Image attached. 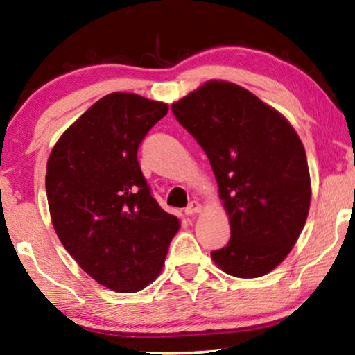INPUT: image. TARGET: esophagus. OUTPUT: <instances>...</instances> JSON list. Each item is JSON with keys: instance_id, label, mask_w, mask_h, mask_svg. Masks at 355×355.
<instances>
[{"instance_id": "esophagus-1", "label": "esophagus", "mask_w": 355, "mask_h": 355, "mask_svg": "<svg viewBox=\"0 0 355 355\" xmlns=\"http://www.w3.org/2000/svg\"><path fill=\"white\" fill-rule=\"evenodd\" d=\"M199 211H200V204L199 202H191L187 209H184V214H187V215H194V214H199Z\"/></svg>"}]
</instances>
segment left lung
<instances>
[{
	"label": "left lung",
	"instance_id": "obj_1",
	"mask_svg": "<svg viewBox=\"0 0 355 355\" xmlns=\"http://www.w3.org/2000/svg\"><path fill=\"white\" fill-rule=\"evenodd\" d=\"M202 146L230 215L211 258L234 277H260L288 255L311 202L304 146L287 119L237 84L209 81L172 105Z\"/></svg>",
	"mask_w": 355,
	"mask_h": 355
}]
</instances>
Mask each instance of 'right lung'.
Wrapping results in <instances>:
<instances>
[{"instance_id":"obj_1","label":"right lung","mask_w":355,"mask_h":355,"mask_svg":"<svg viewBox=\"0 0 355 355\" xmlns=\"http://www.w3.org/2000/svg\"><path fill=\"white\" fill-rule=\"evenodd\" d=\"M168 107L114 92L68 127L47 161L52 225L89 276L114 292L145 288L180 228L153 198L137 151Z\"/></svg>"}]
</instances>
